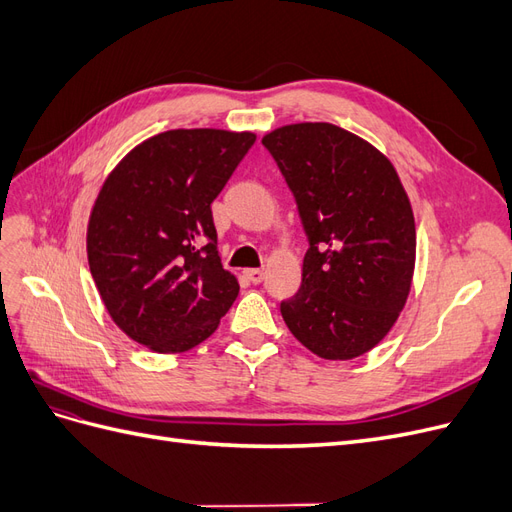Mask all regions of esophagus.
I'll return each instance as SVG.
<instances>
[{"label":"esophagus","instance_id":"34e87169","mask_svg":"<svg viewBox=\"0 0 512 512\" xmlns=\"http://www.w3.org/2000/svg\"><path fill=\"white\" fill-rule=\"evenodd\" d=\"M243 275H245L247 280H250L252 284H260L262 280H265V271H260V269H245Z\"/></svg>","mask_w":512,"mask_h":512}]
</instances>
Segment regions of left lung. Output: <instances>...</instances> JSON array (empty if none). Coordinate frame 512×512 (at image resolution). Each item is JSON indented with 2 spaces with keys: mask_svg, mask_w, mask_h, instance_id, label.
<instances>
[{
  "mask_svg": "<svg viewBox=\"0 0 512 512\" xmlns=\"http://www.w3.org/2000/svg\"><path fill=\"white\" fill-rule=\"evenodd\" d=\"M297 200L309 247L280 309L320 359L369 352L404 309L416 256L408 194L393 164L333 123H292L262 138Z\"/></svg>",
  "mask_w": 512,
  "mask_h": 512,
  "instance_id": "1",
  "label": "left lung"
}]
</instances>
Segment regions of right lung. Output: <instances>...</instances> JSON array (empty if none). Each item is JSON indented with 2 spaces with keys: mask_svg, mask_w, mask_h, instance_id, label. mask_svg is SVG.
Returning <instances> with one entry per match:
<instances>
[{
  "mask_svg": "<svg viewBox=\"0 0 512 512\" xmlns=\"http://www.w3.org/2000/svg\"><path fill=\"white\" fill-rule=\"evenodd\" d=\"M252 132L168 130L106 177L87 258L117 327L153 352H185L218 329L239 284L222 267L211 203L252 149Z\"/></svg>",
  "mask_w": 512,
  "mask_h": 512,
  "instance_id": "right-lung-1",
  "label": "right lung"
}]
</instances>
